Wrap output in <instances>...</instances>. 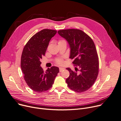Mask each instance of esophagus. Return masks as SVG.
I'll list each match as a JSON object with an SVG mask.
<instances>
[{"label":"esophagus","instance_id":"esophagus-1","mask_svg":"<svg viewBox=\"0 0 121 121\" xmlns=\"http://www.w3.org/2000/svg\"><path fill=\"white\" fill-rule=\"evenodd\" d=\"M64 69H65V68H62V67H60L59 68V71H60V72H61L62 70H63Z\"/></svg>","mask_w":121,"mask_h":121}]
</instances>
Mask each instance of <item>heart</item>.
<instances>
[{"label":"heart","instance_id":"1","mask_svg":"<svg viewBox=\"0 0 121 121\" xmlns=\"http://www.w3.org/2000/svg\"><path fill=\"white\" fill-rule=\"evenodd\" d=\"M62 41V40H60V41H59V42H60ZM56 62L57 64H62L63 63V60H62V58H59L58 59H57L56 60Z\"/></svg>","mask_w":121,"mask_h":121}]
</instances>
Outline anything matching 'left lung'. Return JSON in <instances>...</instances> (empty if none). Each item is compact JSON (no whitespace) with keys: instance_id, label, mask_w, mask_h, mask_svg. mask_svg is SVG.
<instances>
[{"instance_id":"1","label":"left lung","mask_w":121,"mask_h":121,"mask_svg":"<svg viewBox=\"0 0 121 121\" xmlns=\"http://www.w3.org/2000/svg\"><path fill=\"white\" fill-rule=\"evenodd\" d=\"M58 33L68 42L70 48L69 58L74 59L72 63L80 69L76 68V71L66 69L69 72L66 79L68 86L77 92H85L92 86L98 75V56L94 43L90 36L80 30H62Z\"/></svg>"}]
</instances>
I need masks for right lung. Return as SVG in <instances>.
I'll use <instances>...</instances> for the list:
<instances>
[{
    "label": "right lung",
    "instance_id": "1",
    "mask_svg": "<svg viewBox=\"0 0 121 121\" xmlns=\"http://www.w3.org/2000/svg\"><path fill=\"white\" fill-rule=\"evenodd\" d=\"M57 33L53 30L44 29L32 36L24 47L21 58L24 79L31 89L37 92L49 90L59 72L55 66L46 71L40 66V60L45 55L51 38Z\"/></svg>",
    "mask_w": 121,
    "mask_h": 121
}]
</instances>
